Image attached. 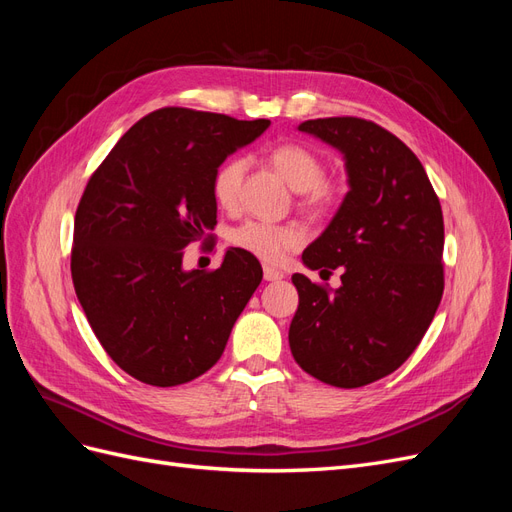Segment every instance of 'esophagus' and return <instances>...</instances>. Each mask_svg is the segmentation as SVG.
<instances>
[{
	"label": "esophagus",
	"mask_w": 512,
	"mask_h": 512,
	"mask_svg": "<svg viewBox=\"0 0 512 512\" xmlns=\"http://www.w3.org/2000/svg\"><path fill=\"white\" fill-rule=\"evenodd\" d=\"M262 271H265V280L267 282H280L282 277H284V273L280 269H273L269 265H265V269H262Z\"/></svg>",
	"instance_id": "34e87169"
}]
</instances>
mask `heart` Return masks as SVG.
I'll list each match as a JSON object with an SVG mask.
<instances>
[{"label": "heart", "instance_id": "heart-1", "mask_svg": "<svg viewBox=\"0 0 512 512\" xmlns=\"http://www.w3.org/2000/svg\"><path fill=\"white\" fill-rule=\"evenodd\" d=\"M269 160L290 188L299 192V203L307 211H327L337 198L335 185L324 177L327 164L316 149L303 143H282L271 149ZM247 160L232 156L218 166L211 179V194L222 209H235L241 198ZM230 243L260 260L280 262L288 252L305 243V232L294 224H269L247 220L230 232Z\"/></svg>", "mask_w": 512, "mask_h": 512}]
</instances>
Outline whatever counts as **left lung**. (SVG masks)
<instances>
[{
  "instance_id": "8db88e82",
  "label": "left lung",
  "mask_w": 512,
  "mask_h": 512,
  "mask_svg": "<svg viewBox=\"0 0 512 512\" xmlns=\"http://www.w3.org/2000/svg\"><path fill=\"white\" fill-rule=\"evenodd\" d=\"M299 130L344 153L350 192L303 252L312 271L342 269V286L292 275L299 309L288 342L309 376L356 389L404 365L436 316L444 292L442 207L421 160L378 123L324 117Z\"/></svg>"
}]
</instances>
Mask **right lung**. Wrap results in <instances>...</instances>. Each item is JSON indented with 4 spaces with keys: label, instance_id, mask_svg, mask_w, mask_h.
I'll list each match as a JSON object with an SVG mask.
<instances>
[{
    "label": "right lung",
    "instance_id": "1",
    "mask_svg": "<svg viewBox=\"0 0 512 512\" xmlns=\"http://www.w3.org/2000/svg\"><path fill=\"white\" fill-rule=\"evenodd\" d=\"M269 123L164 106L89 177L74 215L72 282L98 342L132 378L177 386L220 361L262 267L239 247L220 269L185 273L181 256L213 237V173Z\"/></svg>",
    "mask_w": 512,
    "mask_h": 512
}]
</instances>
